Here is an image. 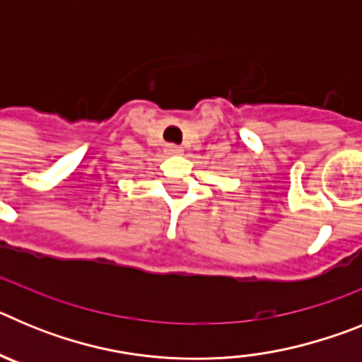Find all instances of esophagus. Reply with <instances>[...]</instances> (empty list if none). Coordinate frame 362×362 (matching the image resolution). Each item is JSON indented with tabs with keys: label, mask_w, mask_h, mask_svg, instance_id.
<instances>
[{
	"label": "esophagus",
	"mask_w": 362,
	"mask_h": 362,
	"mask_svg": "<svg viewBox=\"0 0 362 362\" xmlns=\"http://www.w3.org/2000/svg\"><path fill=\"white\" fill-rule=\"evenodd\" d=\"M166 153H172V156H179V153H183V148L179 145H174V143H170V145H166Z\"/></svg>",
	"instance_id": "1"
}]
</instances>
